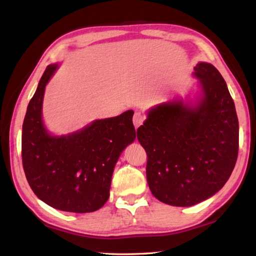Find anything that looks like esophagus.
I'll return each mask as SVG.
<instances>
[{
  "instance_id": "esophagus-1",
  "label": "esophagus",
  "mask_w": 256,
  "mask_h": 256,
  "mask_svg": "<svg viewBox=\"0 0 256 256\" xmlns=\"http://www.w3.org/2000/svg\"><path fill=\"white\" fill-rule=\"evenodd\" d=\"M134 124L136 128H138L139 126H142L144 122V114L142 112H134Z\"/></svg>"
}]
</instances>
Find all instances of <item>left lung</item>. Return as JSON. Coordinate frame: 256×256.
<instances>
[{
  "label": "left lung",
  "mask_w": 256,
  "mask_h": 256,
  "mask_svg": "<svg viewBox=\"0 0 256 256\" xmlns=\"http://www.w3.org/2000/svg\"><path fill=\"white\" fill-rule=\"evenodd\" d=\"M194 76L202 90L196 106L161 104L137 129L151 194L176 206L196 204L222 189L238 152V120L226 80L208 62L196 64Z\"/></svg>",
  "instance_id": "8db88e82"
}]
</instances>
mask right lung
I'll return each instance as SVG.
<instances>
[{
  "label": "right lung",
  "instance_id": "obj_1",
  "mask_svg": "<svg viewBox=\"0 0 256 256\" xmlns=\"http://www.w3.org/2000/svg\"><path fill=\"white\" fill-rule=\"evenodd\" d=\"M57 65H48L23 122L22 161L34 194L57 210L87 213L107 202L114 164L136 138L132 110L100 119L80 132L54 137L42 120L45 86Z\"/></svg>",
  "mask_w": 256,
  "mask_h": 256
}]
</instances>
